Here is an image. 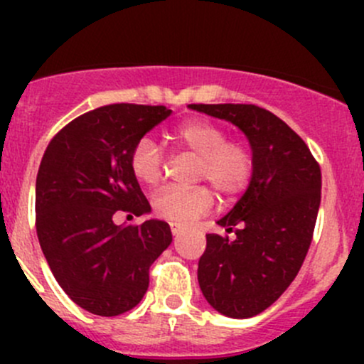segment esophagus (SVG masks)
<instances>
[{"label":"esophagus","instance_id":"obj_1","mask_svg":"<svg viewBox=\"0 0 364 364\" xmlns=\"http://www.w3.org/2000/svg\"><path fill=\"white\" fill-rule=\"evenodd\" d=\"M171 230H172V234H174V236L178 237L179 234H183V230H185V227H183L181 223H176V222H172V223H171Z\"/></svg>","mask_w":364,"mask_h":364}]
</instances>
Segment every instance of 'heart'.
Wrapping results in <instances>:
<instances>
[{
	"instance_id": "b5f03b06",
	"label": "heart",
	"mask_w": 364,
	"mask_h": 364,
	"mask_svg": "<svg viewBox=\"0 0 364 364\" xmlns=\"http://www.w3.org/2000/svg\"><path fill=\"white\" fill-rule=\"evenodd\" d=\"M178 144L200 159L199 178L208 179L223 197L243 192L253 172L252 151L241 142H229L220 124L208 119H190L174 130ZM130 167L142 185H156L164 174V156L155 139L142 137L134 146ZM215 204L211 190L205 186L179 188L167 186L153 197V209L161 218L176 223H190L205 215Z\"/></svg>"
}]
</instances>
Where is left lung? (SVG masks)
<instances>
[{
	"mask_svg": "<svg viewBox=\"0 0 364 364\" xmlns=\"http://www.w3.org/2000/svg\"><path fill=\"white\" fill-rule=\"evenodd\" d=\"M229 121L250 144L253 172L241 199L218 220L236 240L205 234L199 260L200 291L218 314L248 318L292 284L310 248L321 205V168L303 139L257 105H188Z\"/></svg>",
	"mask_w": 364,
	"mask_h": 364,
	"instance_id": "left-lung-1",
	"label": "left lung"
}]
</instances>
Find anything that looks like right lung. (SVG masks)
<instances>
[{
  "mask_svg": "<svg viewBox=\"0 0 364 364\" xmlns=\"http://www.w3.org/2000/svg\"><path fill=\"white\" fill-rule=\"evenodd\" d=\"M164 105L112 104L68 123L36 176V234L73 303L102 317L124 314L149 287V266L172 243L164 220L116 225V211L151 213L130 167L134 146L171 116Z\"/></svg>",
  "mask_w": 364,
  "mask_h": 364,
  "instance_id": "right-lung-1",
  "label": "right lung"
}]
</instances>
